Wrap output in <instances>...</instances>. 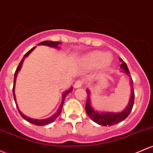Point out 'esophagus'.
<instances>
[{"label": "esophagus", "instance_id": "34e87169", "mask_svg": "<svg viewBox=\"0 0 153 153\" xmlns=\"http://www.w3.org/2000/svg\"><path fill=\"white\" fill-rule=\"evenodd\" d=\"M83 81H80V80H78V81H77L75 83V84H74V87L75 88V89H78V88H81L82 86H83Z\"/></svg>", "mask_w": 153, "mask_h": 153}]
</instances>
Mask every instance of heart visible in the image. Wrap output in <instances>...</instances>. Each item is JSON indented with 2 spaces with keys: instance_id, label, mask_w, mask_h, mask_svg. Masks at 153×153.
Wrapping results in <instances>:
<instances>
[{
  "instance_id": "obj_1",
  "label": "heart",
  "mask_w": 153,
  "mask_h": 153,
  "mask_svg": "<svg viewBox=\"0 0 153 153\" xmlns=\"http://www.w3.org/2000/svg\"><path fill=\"white\" fill-rule=\"evenodd\" d=\"M81 62L86 68L91 69L99 66L102 70H106L110 67L112 58L109 54H105L102 51H94L83 56Z\"/></svg>"
}]
</instances>
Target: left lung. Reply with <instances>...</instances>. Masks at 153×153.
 I'll return each mask as SVG.
<instances>
[{
    "label": "left lung",
    "instance_id": "1",
    "mask_svg": "<svg viewBox=\"0 0 153 153\" xmlns=\"http://www.w3.org/2000/svg\"><path fill=\"white\" fill-rule=\"evenodd\" d=\"M120 62H122V64L120 67L123 69L121 70L122 72L126 74L128 76L131 77L130 71L128 68V66L125 64L122 59H120ZM131 97H130L129 102L127 105L126 108L120 112H99L95 111L91 105V100H90V94L91 92L89 89H86V93H87V100H86V104L85 106V110H86V114L89 117L91 120L96 123L98 125H102V126H111L114 125L116 124L123 121L124 120L128 117L131 111H132L133 106V102H134V90H133V82L131 79Z\"/></svg>",
    "mask_w": 153,
    "mask_h": 153
}]
</instances>
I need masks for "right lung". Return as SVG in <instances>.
<instances>
[{
  "label": "right lung",
  "mask_w": 153,
  "mask_h": 153,
  "mask_svg": "<svg viewBox=\"0 0 153 153\" xmlns=\"http://www.w3.org/2000/svg\"><path fill=\"white\" fill-rule=\"evenodd\" d=\"M62 44V42H52V41H44V42H42L39 43L38 45H46V46H48V47H51V48H59V45ZM35 48L36 47H33V48H31V49L29 51H28V52L26 53L25 54V56H23V58H22V59L21 60V62H20V64H19L18 67H17V70H16L15 71V73H14V86H13V96H14V101H15V103H16V105H17V109H18V111L19 113H20V114L21 115V117L22 118L24 119V120H25L26 121L29 122V123L33 124V125H38V126H42V125H48V124L53 123V121H55V120L56 118H57L58 117H59V114H61V111H62V107H63V104H64V100H65V97H66V95H67V94H69L70 92H71L72 91V86H71V88H70V89L67 90V91H65L62 94V102H61V105L59 106V109L57 110V111L56 112L55 114H54L53 115H52L51 117H48L47 119H44V120H36V119H32V118H30V117H26V116H25L22 113L21 111H20V109H19L18 106H17V100H16V96H15V93H14V89H15V83H16V78H17V74H18L19 71L20 70V69H21L22 67V63H23L24 62V59H25V58L27 57L30 53L32 52V51H33V50L35 49Z\"/></svg>",
  "instance_id": "add662e5"
}]
</instances>
